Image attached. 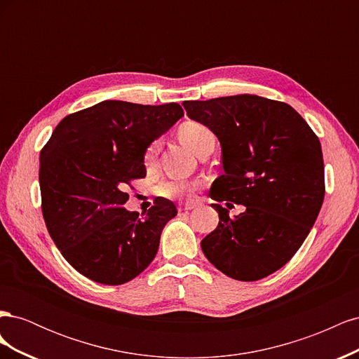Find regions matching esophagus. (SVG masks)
Here are the masks:
<instances>
[{"mask_svg":"<svg viewBox=\"0 0 359 359\" xmlns=\"http://www.w3.org/2000/svg\"><path fill=\"white\" fill-rule=\"evenodd\" d=\"M193 208H194L193 203H181V205L178 206V211H180V212H189V211L193 210Z\"/></svg>","mask_w":359,"mask_h":359,"instance_id":"34e87169","label":"esophagus"}]
</instances>
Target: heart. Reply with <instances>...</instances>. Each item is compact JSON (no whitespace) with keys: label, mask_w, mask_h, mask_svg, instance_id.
Masks as SVG:
<instances>
[{"label":"heart","mask_w":359,"mask_h":359,"mask_svg":"<svg viewBox=\"0 0 359 359\" xmlns=\"http://www.w3.org/2000/svg\"><path fill=\"white\" fill-rule=\"evenodd\" d=\"M178 135H180L181 142L187 148H190L194 154H198L199 149H202L206 144L215 142V136L211 132V128L198 121L184 123L180 127ZM157 153H158V142L156 140V142H153L147 148L145 161L147 163L153 161ZM157 191L165 198H187L193 191V184L181 181V180H170V181L161 182Z\"/></svg>","instance_id":"b5f03b06"}]
</instances>
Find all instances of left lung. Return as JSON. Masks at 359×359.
Returning a JSON list of instances; mask_svg holds the SVG:
<instances>
[{
  "instance_id": "left-lung-1",
  "label": "left lung",
  "mask_w": 359,
  "mask_h": 359,
  "mask_svg": "<svg viewBox=\"0 0 359 359\" xmlns=\"http://www.w3.org/2000/svg\"><path fill=\"white\" fill-rule=\"evenodd\" d=\"M182 106L220 140L224 175L212 182L211 199L245 206L232 219L222 205H211L220 222L202 240L203 255L235 280L276 273L298 252L320 211L319 137L292 106L253 94Z\"/></svg>"
}]
</instances>
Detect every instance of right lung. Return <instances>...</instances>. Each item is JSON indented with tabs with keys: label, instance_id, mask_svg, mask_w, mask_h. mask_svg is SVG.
<instances>
[{
	"label": "right lung",
	"instance_id": "1",
	"mask_svg": "<svg viewBox=\"0 0 359 359\" xmlns=\"http://www.w3.org/2000/svg\"><path fill=\"white\" fill-rule=\"evenodd\" d=\"M182 116L178 103L104 100L62 118L53 130L40 153L43 219L82 276L116 286L153 262L177 208L160 199L140 215L127 211L126 187L145 178L147 148Z\"/></svg>",
	"mask_w": 359,
	"mask_h": 359
}]
</instances>
